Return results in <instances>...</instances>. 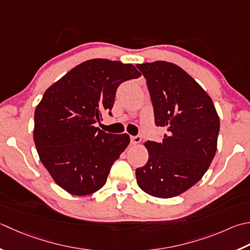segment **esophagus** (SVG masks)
<instances>
[{
  "instance_id": "esophagus-1",
  "label": "esophagus",
  "mask_w": 250,
  "mask_h": 250,
  "mask_svg": "<svg viewBox=\"0 0 250 250\" xmlns=\"http://www.w3.org/2000/svg\"><path fill=\"white\" fill-rule=\"evenodd\" d=\"M130 140H131V143H132V144H133V145H138V144L141 143L142 138H141L140 135H135V136H131Z\"/></svg>"
}]
</instances>
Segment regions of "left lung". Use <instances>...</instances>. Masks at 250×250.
Here are the masks:
<instances>
[{
  "label": "left lung",
  "mask_w": 250,
  "mask_h": 250,
  "mask_svg": "<svg viewBox=\"0 0 250 250\" xmlns=\"http://www.w3.org/2000/svg\"><path fill=\"white\" fill-rule=\"evenodd\" d=\"M146 79L155 124L167 133L147 141L148 161L135 170L139 187L151 196L182 194L203 178L216 155L220 120L204 89L172 62L136 65Z\"/></svg>",
  "instance_id": "left-lung-1"
}]
</instances>
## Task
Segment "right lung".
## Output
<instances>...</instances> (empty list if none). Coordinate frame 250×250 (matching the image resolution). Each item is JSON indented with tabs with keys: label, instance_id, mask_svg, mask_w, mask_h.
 <instances>
[{
	"label": "right lung",
	"instance_id": "add662e5",
	"mask_svg": "<svg viewBox=\"0 0 250 250\" xmlns=\"http://www.w3.org/2000/svg\"><path fill=\"white\" fill-rule=\"evenodd\" d=\"M141 73L131 63L95 58L67 72L44 93L34 111L33 139L39 157L57 185L78 196L104 187L129 135L94 125L111 115L116 91Z\"/></svg>",
	"mask_w": 250,
	"mask_h": 250
}]
</instances>
